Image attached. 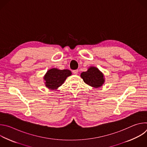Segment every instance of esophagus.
Wrapping results in <instances>:
<instances>
[{
	"instance_id": "obj_1",
	"label": "esophagus",
	"mask_w": 147,
	"mask_h": 147,
	"mask_svg": "<svg viewBox=\"0 0 147 147\" xmlns=\"http://www.w3.org/2000/svg\"><path fill=\"white\" fill-rule=\"evenodd\" d=\"M73 74H77L78 73V71L77 70H73Z\"/></svg>"
}]
</instances>
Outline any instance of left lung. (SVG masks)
<instances>
[{"label":"left lung","instance_id":"1","mask_svg":"<svg viewBox=\"0 0 147 147\" xmlns=\"http://www.w3.org/2000/svg\"><path fill=\"white\" fill-rule=\"evenodd\" d=\"M81 77L87 84L95 88L102 86L105 82L103 73L95 67H90L87 71L82 72Z\"/></svg>","mask_w":147,"mask_h":147}]
</instances>
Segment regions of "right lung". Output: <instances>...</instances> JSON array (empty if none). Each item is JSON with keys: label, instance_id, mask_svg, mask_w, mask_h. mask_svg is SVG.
<instances>
[{"label": "right lung", "instance_id": "right-lung-1", "mask_svg": "<svg viewBox=\"0 0 147 147\" xmlns=\"http://www.w3.org/2000/svg\"><path fill=\"white\" fill-rule=\"evenodd\" d=\"M71 75L69 70H59L53 68L49 70L45 74L44 79L46 87L52 90H56L64 83L66 78Z\"/></svg>", "mask_w": 147, "mask_h": 147}]
</instances>
